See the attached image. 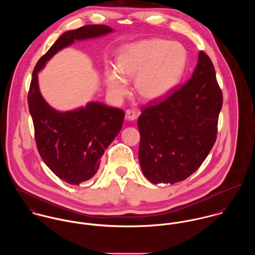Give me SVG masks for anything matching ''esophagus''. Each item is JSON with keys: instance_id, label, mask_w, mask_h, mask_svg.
<instances>
[{"instance_id": "esophagus-1", "label": "esophagus", "mask_w": 255, "mask_h": 255, "mask_svg": "<svg viewBox=\"0 0 255 255\" xmlns=\"http://www.w3.org/2000/svg\"><path fill=\"white\" fill-rule=\"evenodd\" d=\"M137 119V114L132 110H128L126 112V120L128 122H133Z\"/></svg>"}]
</instances>
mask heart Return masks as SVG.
I'll use <instances>...</instances> for the list:
<instances>
[{
  "label": "heart",
  "mask_w": 255,
  "mask_h": 255,
  "mask_svg": "<svg viewBox=\"0 0 255 255\" xmlns=\"http://www.w3.org/2000/svg\"><path fill=\"white\" fill-rule=\"evenodd\" d=\"M117 70L105 72L110 94L121 99L128 93V81L134 78L140 99L155 102L165 98L179 84L186 67V52L177 42L146 39L124 45L117 56Z\"/></svg>",
  "instance_id": "1"
}]
</instances>
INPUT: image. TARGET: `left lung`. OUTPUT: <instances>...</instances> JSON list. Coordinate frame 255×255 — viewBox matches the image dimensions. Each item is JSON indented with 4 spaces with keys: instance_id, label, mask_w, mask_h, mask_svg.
<instances>
[{
    "instance_id": "left-lung-1",
    "label": "left lung",
    "mask_w": 255,
    "mask_h": 255,
    "mask_svg": "<svg viewBox=\"0 0 255 255\" xmlns=\"http://www.w3.org/2000/svg\"><path fill=\"white\" fill-rule=\"evenodd\" d=\"M222 104L214 66L200 51L187 82L138 118V158L149 182H182L201 166L216 140Z\"/></svg>"
}]
</instances>
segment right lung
<instances>
[{
    "label": "right lung",
    "instance_id": "right-lung-1",
    "mask_svg": "<svg viewBox=\"0 0 255 255\" xmlns=\"http://www.w3.org/2000/svg\"><path fill=\"white\" fill-rule=\"evenodd\" d=\"M114 31L107 25L91 24L63 33L38 61L32 73L27 101L39 154L58 178L73 185L90 180L97 173L101 157L122 129L125 112L93 101L70 111L55 109L40 92L38 73L54 55L75 41Z\"/></svg>",
    "mask_w": 255,
    "mask_h": 255
}]
</instances>
